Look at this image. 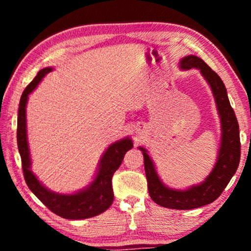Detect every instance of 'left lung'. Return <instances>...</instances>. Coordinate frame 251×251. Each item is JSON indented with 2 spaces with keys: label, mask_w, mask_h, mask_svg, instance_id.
Returning <instances> with one entry per match:
<instances>
[{
  "label": "left lung",
  "mask_w": 251,
  "mask_h": 251,
  "mask_svg": "<svg viewBox=\"0 0 251 251\" xmlns=\"http://www.w3.org/2000/svg\"><path fill=\"white\" fill-rule=\"evenodd\" d=\"M179 69L187 71L197 69L209 85L214 95L220 118V145L217 160L209 175L197 185L186 189H176L166 186L157 174L155 164L146 148L138 147L144 156V165L148 184V193L157 205L171 209H194L215 201L237 172L240 160V137L235 112L229 101L227 90L222 78L201 57L188 55L179 61Z\"/></svg>",
  "instance_id": "1"
}]
</instances>
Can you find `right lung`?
<instances>
[{"label":"right lung","instance_id":"1","mask_svg":"<svg viewBox=\"0 0 251 251\" xmlns=\"http://www.w3.org/2000/svg\"><path fill=\"white\" fill-rule=\"evenodd\" d=\"M52 71L53 67L41 70L21 96L18 115V147L22 158L24 178L31 192L54 214L65 219L92 218L107 210L113 203L112 177L121 166L126 151L133 148V141L127 136L110 144L100 157L93 180L77 192L72 194L55 193L42 184L31 169L32 159L26 129V105L28 95L35 90L44 76Z\"/></svg>","mask_w":251,"mask_h":251}]
</instances>
